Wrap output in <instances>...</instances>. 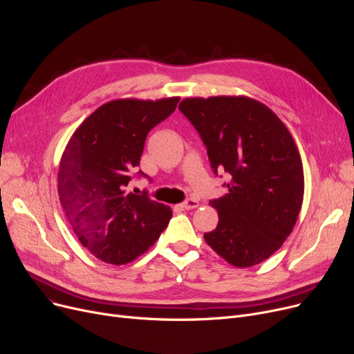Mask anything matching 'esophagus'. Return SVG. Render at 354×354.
Here are the masks:
<instances>
[{
	"mask_svg": "<svg viewBox=\"0 0 354 354\" xmlns=\"http://www.w3.org/2000/svg\"><path fill=\"white\" fill-rule=\"evenodd\" d=\"M199 207V202L196 199H187L183 203H182V208L183 209H195Z\"/></svg>",
	"mask_w": 354,
	"mask_h": 354,
	"instance_id": "1",
	"label": "esophagus"
}]
</instances>
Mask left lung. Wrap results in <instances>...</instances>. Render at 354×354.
<instances>
[{"label":"left lung","instance_id":"left-lung-1","mask_svg":"<svg viewBox=\"0 0 354 354\" xmlns=\"http://www.w3.org/2000/svg\"><path fill=\"white\" fill-rule=\"evenodd\" d=\"M179 110L207 145L214 172L231 175L227 194L211 201L218 225L203 238L234 267L263 263L288 238L303 205V162L287 126L247 96L188 97Z\"/></svg>","mask_w":354,"mask_h":354}]
</instances>
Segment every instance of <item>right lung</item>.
Wrapping results in <instances>:
<instances>
[{
	"mask_svg": "<svg viewBox=\"0 0 354 354\" xmlns=\"http://www.w3.org/2000/svg\"><path fill=\"white\" fill-rule=\"evenodd\" d=\"M179 99L107 102L74 130L64 149L57 175L63 211L82 245L103 263L133 261L169 224V207L126 187L149 130L172 113Z\"/></svg>",
	"mask_w": 354,
	"mask_h": 354,
	"instance_id": "right-lung-1",
	"label": "right lung"
}]
</instances>
